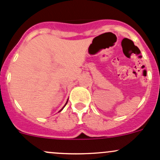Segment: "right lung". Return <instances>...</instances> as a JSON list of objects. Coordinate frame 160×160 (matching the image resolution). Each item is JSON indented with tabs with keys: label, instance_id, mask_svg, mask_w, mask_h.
I'll list each match as a JSON object with an SVG mask.
<instances>
[{
	"label": "right lung",
	"instance_id": "right-lung-1",
	"mask_svg": "<svg viewBox=\"0 0 160 160\" xmlns=\"http://www.w3.org/2000/svg\"><path fill=\"white\" fill-rule=\"evenodd\" d=\"M67 102H68V101H67V103H66V104H65V105H64V106H63V108H62V109H61V110H60V111H62V109H63V108H64V107H65V106H66V105H67Z\"/></svg>",
	"mask_w": 160,
	"mask_h": 160
}]
</instances>
